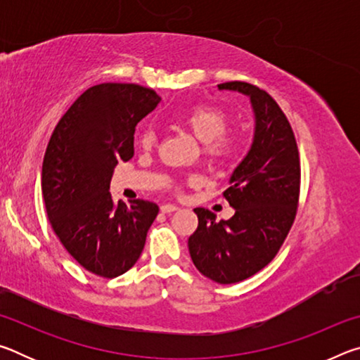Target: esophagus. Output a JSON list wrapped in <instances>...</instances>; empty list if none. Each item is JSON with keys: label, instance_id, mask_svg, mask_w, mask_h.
I'll use <instances>...</instances> for the list:
<instances>
[{"label": "esophagus", "instance_id": "1", "mask_svg": "<svg viewBox=\"0 0 360 360\" xmlns=\"http://www.w3.org/2000/svg\"><path fill=\"white\" fill-rule=\"evenodd\" d=\"M179 208H178V206H174V205H162L160 206V211L162 212H167V214H169V212H174V211H178Z\"/></svg>", "mask_w": 360, "mask_h": 360}]
</instances>
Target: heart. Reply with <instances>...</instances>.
<instances>
[{"mask_svg":"<svg viewBox=\"0 0 360 360\" xmlns=\"http://www.w3.org/2000/svg\"><path fill=\"white\" fill-rule=\"evenodd\" d=\"M184 124L192 131V135L205 144L206 155L211 158L229 157L233 150L235 141L231 136L225 135L227 131V117L221 109L212 106L193 108L186 115ZM155 131L152 129H144L138 136V143L144 149H150L155 144Z\"/></svg>","mask_w":360,"mask_h":360,"instance_id":"heart-1","label":"heart"}]
</instances>
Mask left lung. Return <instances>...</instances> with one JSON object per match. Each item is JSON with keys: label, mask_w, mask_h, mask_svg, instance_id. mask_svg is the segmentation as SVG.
<instances>
[{"label": "left lung", "mask_w": 360, "mask_h": 360, "mask_svg": "<svg viewBox=\"0 0 360 360\" xmlns=\"http://www.w3.org/2000/svg\"><path fill=\"white\" fill-rule=\"evenodd\" d=\"M217 89L248 96L254 135L224 192L235 214L217 222L211 211L195 208L198 227L188 238V252L202 275L233 284L262 270L288 236L297 211L300 162L289 120L270 95L246 82Z\"/></svg>", "instance_id": "left-lung-1"}]
</instances>
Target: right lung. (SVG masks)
<instances>
[{"label":"right lung","instance_id":"1","mask_svg":"<svg viewBox=\"0 0 360 360\" xmlns=\"http://www.w3.org/2000/svg\"><path fill=\"white\" fill-rule=\"evenodd\" d=\"M160 100L136 84L94 85L47 144L41 174L47 217L72 259L98 276H120L136 264L158 214L146 200L114 203L109 186L115 165L133 157L138 122Z\"/></svg>","mask_w":360,"mask_h":360}]
</instances>
